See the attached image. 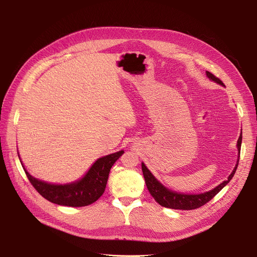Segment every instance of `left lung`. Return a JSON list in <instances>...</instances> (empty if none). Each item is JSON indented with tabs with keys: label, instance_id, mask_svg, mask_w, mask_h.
<instances>
[{
	"label": "left lung",
	"instance_id": "8db88e82",
	"mask_svg": "<svg viewBox=\"0 0 257 257\" xmlns=\"http://www.w3.org/2000/svg\"><path fill=\"white\" fill-rule=\"evenodd\" d=\"M206 75L208 78L214 81L215 83L222 85V87H225L224 83L219 79L216 78L214 75H212L210 72H206ZM241 142H242V132L238 138L237 142V151H238V159H237V164L235 165V168L232 169L231 174L228 176L226 180L220 183L217 186H215L214 189L204 192V193H198V194H186V193H181V192H177L173 191L166 186L161 183L157 178L153 176V174L150 172L148 167L145 165V163H142V169H143V174L144 178L146 181V185L148 190H149L150 194L152 197L158 201V203L166 208L170 209H179V210H193L199 208L201 206H204L207 204L209 200H211L217 193H219L225 185H227L228 182L231 180V178L234 177L236 169L238 167V162L240 158V149H241Z\"/></svg>",
	"mask_w": 257,
	"mask_h": 257
}]
</instances>
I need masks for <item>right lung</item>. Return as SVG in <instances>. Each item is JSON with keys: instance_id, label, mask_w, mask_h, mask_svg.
<instances>
[{"instance_id": "right-lung-1", "label": "right lung", "mask_w": 257, "mask_h": 257, "mask_svg": "<svg viewBox=\"0 0 257 257\" xmlns=\"http://www.w3.org/2000/svg\"><path fill=\"white\" fill-rule=\"evenodd\" d=\"M123 153L120 150L97 159L80 179L63 184L50 183L33 177L23 165L19 154L18 157L30 182L44 198L61 206L83 207L93 204L103 195L110 169Z\"/></svg>"}]
</instances>
